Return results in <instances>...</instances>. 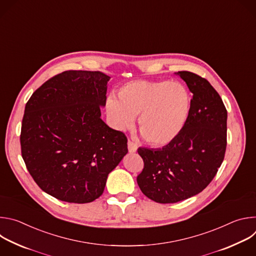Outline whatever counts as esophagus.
<instances>
[{
  "label": "esophagus",
  "instance_id": "1",
  "mask_svg": "<svg viewBox=\"0 0 256 256\" xmlns=\"http://www.w3.org/2000/svg\"><path fill=\"white\" fill-rule=\"evenodd\" d=\"M128 148L130 153H134L138 149V144L132 140H128Z\"/></svg>",
  "mask_w": 256,
  "mask_h": 256
}]
</instances>
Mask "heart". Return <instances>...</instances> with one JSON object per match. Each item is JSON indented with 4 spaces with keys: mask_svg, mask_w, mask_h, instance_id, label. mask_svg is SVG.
<instances>
[{
    "mask_svg": "<svg viewBox=\"0 0 256 256\" xmlns=\"http://www.w3.org/2000/svg\"><path fill=\"white\" fill-rule=\"evenodd\" d=\"M190 107L188 91L177 81L128 82L118 89V97L106 99L107 116L116 130L130 128L140 116V130L154 146L167 144L180 132Z\"/></svg>",
    "mask_w": 256,
    "mask_h": 256,
    "instance_id": "heart-1",
    "label": "heart"
}]
</instances>
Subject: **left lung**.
<instances>
[{
    "label": "left lung",
    "instance_id": "left-lung-1",
    "mask_svg": "<svg viewBox=\"0 0 256 256\" xmlns=\"http://www.w3.org/2000/svg\"><path fill=\"white\" fill-rule=\"evenodd\" d=\"M192 93L188 120L161 149L140 147L144 161L136 182L160 204H174L202 192L221 166L227 147V109L210 82L188 70L178 72Z\"/></svg>",
    "mask_w": 256,
    "mask_h": 256
}]
</instances>
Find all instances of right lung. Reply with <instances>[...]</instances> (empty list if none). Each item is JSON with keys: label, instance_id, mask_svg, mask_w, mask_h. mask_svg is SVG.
<instances>
[{"label": "right lung", "instance_id": "add662e5", "mask_svg": "<svg viewBox=\"0 0 256 256\" xmlns=\"http://www.w3.org/2000/svg\"><path fill=\"white\" fill-rule=\"evenodd\" d=\"M110 77L99 70H64L26 103L20 144L26 168L44 192L68 202L98 198L128 153V138L100 118Z\"/></svg>", "mask_w": 256, "mask_h": 256}]
</instances>
